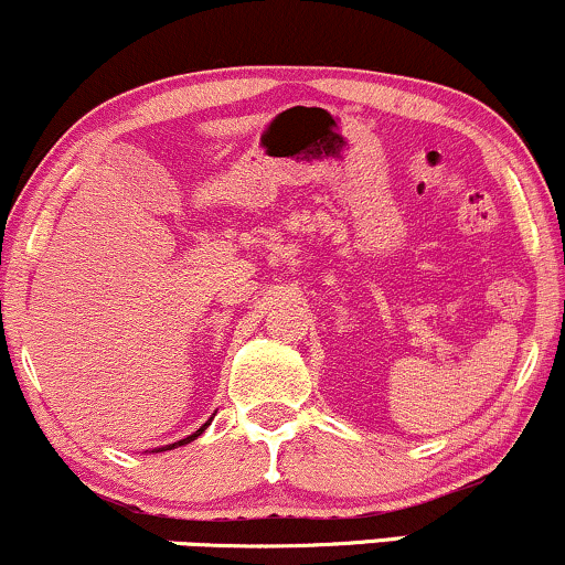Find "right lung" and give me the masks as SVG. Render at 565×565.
I'll use <instances>...</instances> for the list:
<instances>
[{"label":"right lung","instance_id":"right-lung-1","mask_svg":"<svg viewBox=\"0 0 565 565\" xmlns=\"http://www.w3.org/2000/svg\"><path fill=\"white\" fill-rule=\"evenodd\" d=\"M209 425H211V419H209V423H205L203 427H200V430H195V433H192V435H188V438H182V440L171 443V446H163V448H159V451H171V448H177V446H184V443L195 440V438H198V435H200V433H203V430H205V427H209Z\"/></svg>","mask_w":565,"mask_h":565}]
</instances>
